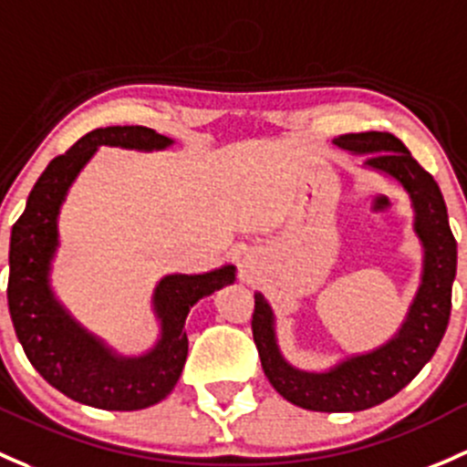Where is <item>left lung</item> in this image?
I'll return each instance as SVG.
<instances>
[{"label": "left lung", "mask_w": 467, "mask_h": 467, "mask_svg": "<svg viewBox=\"0 0 467 467\" xmlns=\"http://www.w3.org/2000/svg\"><path fill=\"white\" fill-rule=\"evenodd\" d=\"M333 143L353 154H365V168L391 176L410 194L414 233L423 244L419 291L391 340L374 351L347 358L328 371H302L284 360L271 304L262 293H254L253 337L264 374L288 402L311 411H360L380 405L410 385L443 340L452 311L456 239L439 183L394 134L362 131L337 136Z\"/></svg>", "instance_id": "1"}]
</instances>
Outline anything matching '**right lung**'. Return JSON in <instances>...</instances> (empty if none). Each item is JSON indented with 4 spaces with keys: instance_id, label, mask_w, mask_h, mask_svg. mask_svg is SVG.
Wrapping results in <instances>:
<instances>
[{
    "instance_id": "1",
    "label": "right lung",
    "mask_w": 467,
    "mask_h": 467,
    "mask_svg": "<svg viewBox=\"0 0 467 467\" xmlns=\"http://www.w3.org/2000/svg\"><path fill=\"white\" fill-rule=\"evenodd\" d=\"M174 140L150 127H105L82 136L56 156L28 194L26 210L15 221L8 253V311L24 353L39 376L68 399L109 411L156 405L174 389L185 358V317L201 297L234 282V266L203 275H168L154 288L161 337L143 356H118L87 331L57 302L51 288V262L57 250L60 205L100 145L125 150H165Z\"/></svg>"
}]
</instances>
